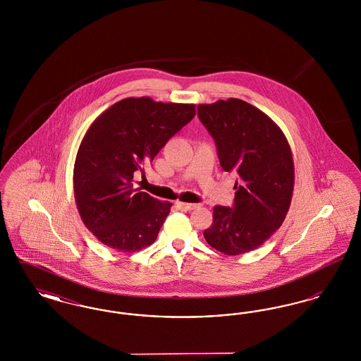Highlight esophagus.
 I'll return each instance as SVG.
<instances>
[{
	"mask_svg": "<svg viewBox=\"0 0 361 361\" xmlns=\"http://www.w3.org/2000/svg\"><path fill=\"white\" fill-rule=\"evenodd\" d=\"M176 207L181 211H190V209H195L197 208V204H192V203H183V202H176Z\"/></svg>",
	"mask_w": 361,
	"mask_h": 361,
	"instance_id": "34e87169",
	"label": "esophagus"
}]
</instances>
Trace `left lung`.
Wrapping results in <instances>:
<instances>
[{"instance_id":"1","label":"left lung","mask_w":361,"mask_h":361,"mask_svg":"<svg viewBox=\"0 0 361 361\" xmlns=\"http://www.w3.org/2000/svg\"><path fill=\"white\" fill-rule=\"evenodd\" d=\"M224 172L238 174L233 207L215 206L204 230L209 246L227 256L257 249L286 219L293 190L291 149L279 126L240 99L199 104Z\"/></svg>"}]
</instances>
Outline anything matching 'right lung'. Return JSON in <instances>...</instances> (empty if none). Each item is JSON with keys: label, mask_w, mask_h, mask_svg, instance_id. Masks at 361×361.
<instances>
[{"label": "right lung", "mask_w": 361, "mask_h": 361, "mask_svg": "<svg viewBox=\"0 0 361 361\" xmlns=\"http://www.w3.org/2000/svg\"><path fill=\"white\" fill-rule=\"evenodd\" d=\"M195 115V104L128 97L92 123L77 153L73 184L81 219L102 243L126 253L154 243L172 203L134 188V173H143Z\"/></svg>", "instance_id": "obj_1"}]
</instances>
